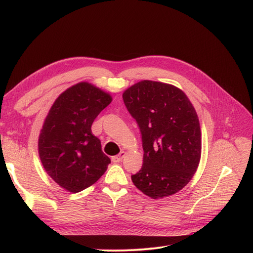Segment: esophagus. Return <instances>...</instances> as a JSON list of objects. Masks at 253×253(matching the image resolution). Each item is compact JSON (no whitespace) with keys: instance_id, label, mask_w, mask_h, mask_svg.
I'll return each instance as SVG.
<instances>
[{"instance_id":"esophagus-1","label":"esophagus","mask_w":253,"mask_h":253,"mask_svg":"<svg viewBox=\"0 0 253 253\" xmlns=\"http://www.w3.org/2000/svg\"><path fill=\"white\" fill-rule=\"evenodd\" d=\"M125 155H126V153H125V152H121V153H120L119 155L114 156V157L112 158V161H113L114 163H119V162H121V161L123 160V158L125 157Z\"/></svg>"}]
</instances>
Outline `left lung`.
Returning <instances> with one entry per match:
<instances>
[{"label":"left lung","instance_id":"obj_1","mask_svg":"<svg viewBox=\"0 0 253 253\" xmlns=\"http://www.w3.org/2000/svg\"><path fill=\"white\" fill-rule=\"evenodd\" d=\"M138 124L143 164L131 175L143 194L159 199L189 183L201 158V129L194 106L179 88L143 80L123 93Z\"/></svg>","mask_w":253,"mask_h":253}]
</instances>
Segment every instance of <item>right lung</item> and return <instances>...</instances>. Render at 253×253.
I'll return each mask as SVG.
<instances>
[{"instance_id": "1", "label": "right lung", "mask_w": 253, "mask_h": 253, "mask_svg": "<svg viewBox=\"0 0 253 253\" xmlns=\"http://www.w3.org/2000/svg\"><path fill=\"white\" fill-rule=\"evenodd\" d=\"M111 102L109 93L81 82L62 92L51 106L39 136V156L48 175L66 191L87 189L111 163L91 131Z\"/></svg>"}]
</instances>
